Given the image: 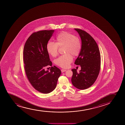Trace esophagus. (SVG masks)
Listing matches in <instances>:
<instances>
[{
  "instance_id": "obj_1",
  "label": "esophagus",
  "mask_w": 125,
  "mask_h": 125,
  "mask_svg": "<svg viewBox=\"0 0 125 125\" xmlns=\"http://www.w3.org/2000/svg\"><path fill=\"white\" fill-rule=\"evenodd\" d=\"M66 70H65V69H62L61 70V72H62V73H63L64 72H66Z\"/></svg>"
}]
</instances>
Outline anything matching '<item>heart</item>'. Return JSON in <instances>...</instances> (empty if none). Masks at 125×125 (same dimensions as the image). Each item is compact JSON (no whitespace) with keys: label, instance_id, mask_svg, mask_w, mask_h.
<instances>
[{"label":"heart","instance_id":"obj_1","mask_svg":"<svg viewBox=\"0 0 125 125\" xmlns=\"http://www.w3.org/2000/svg\"><path fill=\"white\" fill-rule=\"evenodd\" d=\"M56 43L50 41L46 44V50L49 54L53 57L58 54L59 46H65V52L63 55L56 59L55 63L57 66L63 68H67L73 61V56L79 54L81 49V43L80 39L74 35L66 31L60 33L56 38Z\"/></svg>","mask_w":125,"mask_h":125}]
</instances>
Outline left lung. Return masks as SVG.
<instances>
[{"label": "left lung", "instance_id": "left-lung-1", "mask_svg": "<svg viewBox=\"0 0 125 125\" xmlns=\"http://www.w3.org/2000/svg\"><path fill=\"white\" fill-rule=\"evenodd\" d=\"M79 35L82 47L74 64L79 65L81 70L78 73L72 69V82L73 86L84 90L92 86L98 76L101 66V55L98 46L92 37L85 31L74 29Z\"/></svg>", "mask_w": 125, "mask_h": 125}]
</instances>
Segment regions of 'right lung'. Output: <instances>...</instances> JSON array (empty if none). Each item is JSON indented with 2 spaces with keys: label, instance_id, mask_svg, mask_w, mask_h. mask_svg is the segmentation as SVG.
<instances>
[{
  "label": "right lung",
  "instance_id": "1",
  "mask_svg": "<svg viewBox=\"0 0 125 125\" xmlns=\"http://www.w3.org/2000/svg\"><path fill=\"white\" fill-rule=\"evenodd\" d=\"M54 31L43 30L33 33L27 40L23 50L24 67L28 80L36 90L43 94L52 92L56 87L61 71L56 66L45 70L47 66H52L46 44Z\"/></svg>",
  "mask_w": 125,
  "mask_h": 125
}]
</instances>
